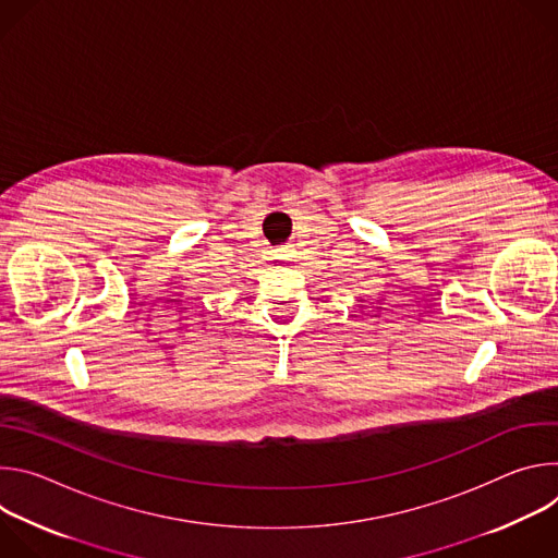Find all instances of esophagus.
<instances>
[{
  "instance_id": "esophagus-1",
  "label": "esophagus",
  "mask_w": 558,
  "mask_h": 558,
  "mask_svg": "<svg viewBox=\"0 0 558 558\" xmlns=\"http://www.w3.org/2000/svg\"><path fill=\"white\" fill-rule=\"evenodd\" d=\"M276 252V258L278 260H289V256H291V245H284V247H278V250H274Z\"/></svg>"
}]
</instances>
